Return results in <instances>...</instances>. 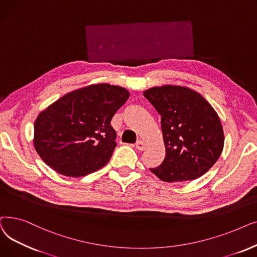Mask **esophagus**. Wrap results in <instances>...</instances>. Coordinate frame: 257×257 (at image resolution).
I'll return each instance as SVG.
<instances>
[{
  "label": "esophagus",
  "instance_id": "1",
  "mask_svg": "<svg viewBox=\"0 0 257 257\" xmlns=\"http://www.w3.org/2000/svg\"><path fill=\"white\" fill-rule=\"evenodd\" d=\"M145 148H146V143H145L144 141L139 140V141L136 143V149H137L138 151H144Z\"/></svg>",
  "mask_w": 257,
  "mask_h": 257
}]
</instances>
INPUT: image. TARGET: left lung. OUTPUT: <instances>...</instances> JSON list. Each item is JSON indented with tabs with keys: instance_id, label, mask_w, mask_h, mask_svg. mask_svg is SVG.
<instances>
[{
	"instance_id": "8db88e82",
	"label": "left lung",
	"mask_w": 257,
	"mask_h": 257,
	"mask_svg": "<svg viewBox=\"0 0 257 257\" xmlns=\"http://www.w3.org/2000/svg\"><path fill=\"white\" fill-rule=\"evenodd\" d=\"M143 95L161 115L166 156L151 168L164 182L194 180L214 165L224 149V130L213 106L184 85L165 84Z\"/></svg>"
}]
</instances>
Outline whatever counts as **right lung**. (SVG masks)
Masks as SVG:
<instances>
[{
    "label": "right lung",
    "mask_w": 257,
    "mask_h": 257,
    "mask_svg": "<svg viewBox=\"0 0 257 257\" xmlns=\"http://www.w3.org/2000/svg\"><path fill=\"white\" fill-rule=\"evenodd\" d=\"M130 92L108 83H94L67 93L34 121L33 145L56 173L79 178L103 167L117 143L111 120Z\"/></svg>",
    "instance_id": "1"
}]
</instances>
